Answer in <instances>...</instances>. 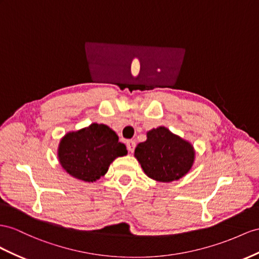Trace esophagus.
<instances>
[{
    "mask_svg": "<svg viewBox=\"0 0 259 259\" xmlns=\"http://www.w3.org/2000/svg\"><path fill=\"white\" fill-rule=\"evenodd\" d=\"M136 148V141L135 140H128L127 141V149L129 152H134Z\"/></svg>",
    "mask_w": 259,
    "mask_h": 259,
    "instance_id": "esophagus-1",
    "label": "esophagus"
}]
</instances>
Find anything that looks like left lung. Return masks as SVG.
<instances>
[{
  "mask_svg": "<svg viewBox=\"0 0 259 259\" xmlns=\"http://www.w3.org/2000/svg\"><path fill=\"white\" fill-rule=\"evenodd\" d=\"M135 157L148 177L170 183L184 177L193 167L195 149L167 128L158 127L147 132V140L137 145Z\"/></svg>",
  "mask_w": 259,
  "mask_h": 259,
  "instance_id": "1",
  "label": "left lung"
}]
</instances>
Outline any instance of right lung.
<instances>
[{"instance_id":"right-lung-1","label":"right lung","mask_w":259,"mask_h":259,"mask_svg":"<svg viewBox=\"0 0 259 259\" xmlns=\"http://www.w3.org/2000/svg\"><path fill=\"white\" fill-rule=\"evenodd\" d=\"M127 153V148L118 141L116 132L103 123H92L68 132L58 147V158L62 168L86 183L99 180L117 157Z\"/></svg>"}]
</instances>
